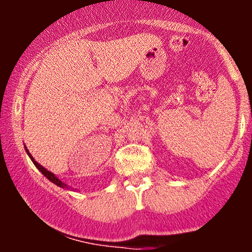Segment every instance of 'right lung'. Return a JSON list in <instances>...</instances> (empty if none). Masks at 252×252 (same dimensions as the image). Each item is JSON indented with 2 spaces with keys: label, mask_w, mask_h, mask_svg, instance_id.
<instances>
[{
  "label": "right lung",
  "mask_w": 252,
  "mask_h": 252,
  "mask_svg": "<svg viewBox=\"0 0 252 252\" xmlns=\"http://www.w3.org/2000/svg\"><path fill=\"white\" fill-rule=\"evenodd\" d=\"M25 149H26V152H27V154H28V156H30V158H31V160H32V162H33L34 164H35V167H36V168H37V169H39V170H40V172H41V173H42V174H43V175H45V176H46V178H47V179H48V180H50V181H52V182H53V184H56V185H57V186L62 187V189H71V187H70V186H68V185L63 184V182L62 180H59V179H58V178H57V176L53 174V173H52V172H50V170H47V169H46V168H45V167H42V166H41V164H40V163H37V162H36V161H35V160H34V158H33V156H32V155H31V153H30V152H28L27 147H25Z\"/></svg>",
  "instance_id": "1"
}]
</instances>
